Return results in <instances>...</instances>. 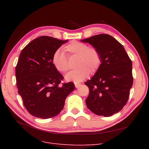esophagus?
Returning a JSON list of instances; mask_svg holds the SVG:
<instances>
[{
    "mask_svg": "<svg viewBox=\"0 0 149 149\" xmlns=\"http://www.w3.org/2000/svg\"><path fill=\"white\" fill-rule=\"evenodd\" d=\"M80 85H81V84H80V83H75V88H79Z\"/></svg>",
    "mask_w": 149,
    "mask_h": 149,
    "instance_id": "1",
    "label": "esophagus"
}]
</instances>
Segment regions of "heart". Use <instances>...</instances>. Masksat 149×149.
Returning <instances> with one entry per match:
<instances>
[{
	"mask_svg": "<svg viewBox=\"0 0 149 149\" xmlns=\"http://www.w3.org/2000/svg\"><path fill=\"white\" fill-rule=\"evenodd\" d=\"M65 51L70 55L79 56L77 69H74L65 75L68 81L79 83L89 76L90 72H95L101 65L100 52L94 48H89L84 43L72 41L65 47ZM52 63L58 71L64 74L69 69L68 60L65 53L60 49L57 50L53 54Z\"/></svg>",
	"mask_w": 149,
	"mask_h": 149,
	"instance_id": "b5f03b06",
	"label": "heart"
}]
</instances>
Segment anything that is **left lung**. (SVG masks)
Listing matches in <instances>:
<instances>
[{
	"mask_svg": "<svg viewBox=\"0 0 149 149\" xmlns=\"http://www.w3.org/2000/svg\"><path fill=\"white\" fill-rule=\"evenodd\" d=\"M81 42L98 50L101 65L91 80L84 82L89 89L86 104L97 115L110 116L126 105L132 86V63L124 46L112 36L101 34Z\"/></svg>",
	"mask_w": 149,
	"mask_h": 149,
	"instance_id": "8db88e82",
	"label": "left lung"
}]
</instances>
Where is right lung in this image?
<instances>
[{
	"label": "right lung",
	"mask_w": 149,
	"mask_h": 149,
	"mask_svg": "<svg viewBox=\"0 0 149 149\" xmlns=\"http://www.w3.org/2000/svg\"><path fill=\"white\" fill-rule=\"evenodd\" d=\"M68 41L39 37L29 43L19 56L15 68L18 93L26 110L37 118L57 115L75 89L72 82L60 85L63 77L52 63L54 53Z\"/></svg>",
	"instance_id": "add662e5"
}]
</instances>
